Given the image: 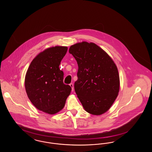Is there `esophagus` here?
Instances as JSON below:
<instances>
[{"label":"esophagus","mask_w":152,"mask_h":152,"mask_svg":"<svg viewBox=\"0 0 152 152\" xmlns=\"http://www.w3.org/2000/svg\"><path fill=\"white\" fill-rule=\"evenodd\" d=\"M69 86H70V87H71V88H72V91H74V88H73V84L72 83H71L70 84H69Z\"/></svg>","instance_id":"1"}]
</instances>
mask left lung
I'll return each mask as SVG.
<instances>
[{
    "label": "left lung",
    "mask_w": 152,
    "mask_h": 152,
    "mask_svg": "<svg viewBox=\"0 0 152 152\" xmlns=\"http://www.w3.org/2000/svg\"><path fill=\"white\" fill-rule=\"evenodd\" d=\"M78 64L75 90L85 110L94 115L107 112L120 90L116 64L108 54L94 43L82 42L69 49Z\"/></svg>",
    "instance_id": "1"
}]
</instances>
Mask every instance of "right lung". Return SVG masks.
<instances>
[{"label":"right lung","mask_w":152,"mask_h":152,"mask_svg":"<svg viewBox=\"0 0 152 152\" xmlns=\"http://www.w3.org/2000/svg\"><path fill=\"white\" fill-rule=\"evenodd\" d=\"M67 50L64 46L45 49L33 59L26 75L24 85L30 101L50 115L63 109L72 89L64 84V73L59 68Z\"/></svg>","instance_id":"add662e5"}]
</instances>
